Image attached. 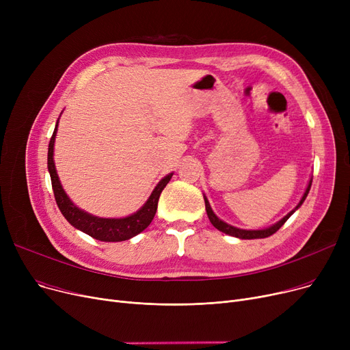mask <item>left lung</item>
<instances>
[{"label": "left lung", "instance_id": "8db88e82", "mask_svg": "<svg viewBox=\"0 0 350 350\" xmlns=\"http://www.w3.org/2000/svg\"><path fill=\"white\" fill-rule=\"evenodd\" d=\"M310 186H312V178L309 180V185H308V187H306V190H305V193H304L301 201L298 203V206H297L295 208H293L291 213H288L282 219H280L278 223H275L273 226H271V227H268V228H264V230H243V228H237V227H232V226L227 224L226 221H223V219H219V218L214 214V211H213V208H211V206H210V203H208L207 197L204 196L206 211H207V215H208V218H210L211 224H213L217 230L221 231V232H226V234L232 235V237H237V238H241V240H254V238H267V237L272 235L273 232H277V231L285 224L286 219L302 206V203L305 201V198H306V196H308V193H309V190H310Z\"/></svg>", "mask_w": 350, "mask_h": 350}]
</instances>
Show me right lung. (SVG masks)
<instances>
[{"instance_id": "1", "label": "right lung", "mask_w": 350, "mask_h": 350, "mask_svg": "<svg viewBox=\"0 0 350 350\" xmlns=\"http://www.w3.org/2000/svg\"><path fill=\"white\" fill-rule=\"evenodd\" d=\"M57 131H58V122L55 124V131L49 140L48 172L51 174V183H52L55 200H57V204L62 215L68 219V223L75 228L81 230L82 232L90 235L92 238H95V240L105 241V243H119V241L131 240L132 237L140 234L143 230L149 227L157 210L159 197L163 189L165 187V185L170 181L173 173L167 174L159 181V185L154 187V190L152 191L150 197L147 198L143 207L136 213H133L132 215H127L123 218H103V217L92 215L73 204L70 198L66 196L65 190L62 189V185L53 163V144H55Z\"/></svg>"}]
</instances>
